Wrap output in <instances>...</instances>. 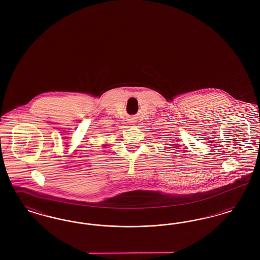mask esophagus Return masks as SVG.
Masks as SVG:
<instances>
[{"label": "esophagus", "instance_id": "34e87169", "mask_svg": "<svg viewBox=\"0 0 260 260\" xmlns=\"http://www.w3.org/2000/svg\"><path fill=\"white\" fill-rule=\"evenodd\" d=\"M127 121H128L129 124H136V117H129V118L127 119Z\"/></svg>", "mask_w": 260, "mask_h": 260}]
</instances>
